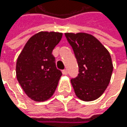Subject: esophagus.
Returning a JSON list of instances; mask_svg holds the SVG:
<instances>
[{
	"label": "esophagus",
	"mask_w": 127,
	"mask_h": 127,
	"mask_svg": "<svg viewBox=\"0 0 127 127\" xmlns=\"http://www.w3.org/2000/svg\"><path fill=\"white\" fill-rule=\"evenodd\" d=\"M62 74L63 75H68V71H67V69H64L62 71Z\"/></svg>",
	"instance_id": "esophagus-1"
}]
</instances>
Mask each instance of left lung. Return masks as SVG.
<instances>
[{
	"instance_id": "obj_1",
	"label": "left lung",
	"mask_w": 127,
	"mask_h": 127,
	"mask_svg": "<svg viewBox=\"0 0 127 127\" xmlns=\"http://www.w3.org/2000/svg\"><path fill=\"white\" fill-rule=\"evenodd\" d=\"M65 37L73 49L79 74L71 83L76 96L84 101L100 97L108 86L113 62L107 49L91 34L66 32Z\"/></svg>"
}]
</instances>
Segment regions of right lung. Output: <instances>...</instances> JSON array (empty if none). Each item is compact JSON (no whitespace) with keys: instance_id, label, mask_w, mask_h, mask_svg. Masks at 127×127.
Returning <instances> with one entry per match:
<instances>
[{"instance_id":"1","label":"right lung","mask_w":127,"mask_h":127,"mask_svg":"<svg viewBox=\"0 0 127 127\" xmlns=\"http://www.w3.org/2000/svg\"><path fill=\"white\" fill-rule=\"evenodd\" d=\"M62 37V32H39L30 38L17 58V81L32 100L49 99L57 88L62 72L52 52Z\"/></svg>"}]
</instances>
